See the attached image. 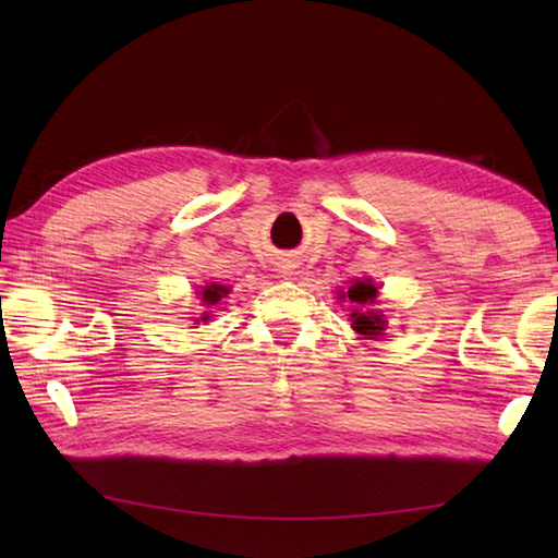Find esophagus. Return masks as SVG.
<instances>
[{"instance_id": "1", "label": "esophagus", "mask_w": 558, "mask_h": 558, "mask_svg": "<svg viewBox=\"0 0 558 558\" xmlns=\"http://www.w3.org/2000/svg\"><path fill=\"white\" fill-rule=\"evenodd\" d=\"M282 268H288V270H282V276H290V266H282Z\"/></svg>"}]
</instances>
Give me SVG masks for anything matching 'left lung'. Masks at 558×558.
<instances>
[{"mask_svg": "<svg viewBox=\"0 0 558 558\" xmlns=\"http://www.w3.org/2000/svg\"><path fill=\"white\" fill-rule=\"evenodd\" d=\"M376 288L372 286L369 280H357L354 286L348 290V300L354 302V304H374L376 300ZM352 316V328L357 330V333L362 336H381V330L386 328V322H384V314H376V312H357L354 310Z\"/></svg>", "mask_w": 558, "mask_h": 558, "instance_id": "8db88e82", "label": "left lung"}]
</instances>
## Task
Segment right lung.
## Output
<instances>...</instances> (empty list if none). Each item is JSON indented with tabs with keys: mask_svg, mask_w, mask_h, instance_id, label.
Returning a JSON list of instances; mask_svg holds the SVG:
<instances>
[{
	"mask_svg": "<svg viewBox=\"0 0 558 558\" xmlns=\"http://www.w3.org/2000/svg\"><path fill=\"white\" fill-rule=\"evenodd\" d=\"M230 292V288H225V286H216V282H213V286H208V288H204V298H201V300H204L206 304H218L222 298H225V294H228ZM206 318L208 316H204V322H206Z\"/></svg>",
	"mask_w": 558,
	"mask_h": 558,
	"instance_id": "obj_1",
	"label": "right lung"
}]
</instances>
